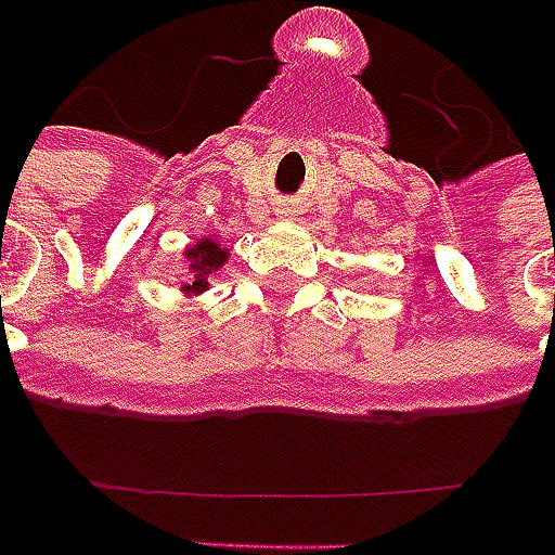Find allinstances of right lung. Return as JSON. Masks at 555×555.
<instances>
[{
  "mask_svg": "<svg viewBox=\"0 0 555 555\" xmlns=\"http://www.w3.org/2000/svg\"><path fill=\"white\" fill-rule=\"evenodd\" d=\"M228 248L222 243H216L210 236H202L198 243L186 245L183 248V260L190 262V281L183 283L181 293L183 295H202L210 289V278L216 272H222V266L228 262Z\"/></svg>",
  "mask_w": 555,
  "mask_h": 555,
  "instance_id": "obj_1",
  "label": "right lung"
}]
</instances>
